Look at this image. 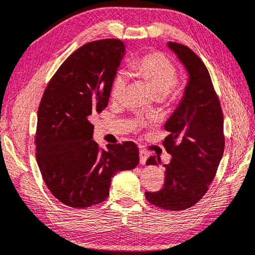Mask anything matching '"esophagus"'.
<instances>
[{"instance_id": "1", "label": "esophagus", "mask_w": 255, "mask_h": 255, "mask_svg": "<svg viewBox=\"0 0 255 255\" xmlns=\"http://www.w3.org/2000/svg\"><path fill=\"white\" fill-rule=\"evenodd\" d=\"M148 152L146 150H143V149H139V159H140V163L144 164L147 161V158H148Z\"/></svg>"}]
</instances>
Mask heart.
<instances>
[{
    "instance_id": "obj_1",
    "label": "heart",
    "mask_w": 255,
    "mask_h": 255,
    "mask_svg": "<svg viewBox=\"0 0 255 255\" xmlns=\"http://www.w3.org/2000/svg\"><path fill=\"white\" fill-rule=\"evenodd\" d=\"M131 68L139 77L146 81L153 94L164 102H177L183 94V84L178 79L174 64L160 52L142 55L131 62ZM127 88V77L123 73L116 74L111 87L113 101H121Z\"/></svg>"
}]
</instances>
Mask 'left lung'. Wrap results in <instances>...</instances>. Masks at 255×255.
Wrapping results in <instances>:
<instances>
[{
    "label": "left lung",
    "instance_id": "1",
    "mask_svg": "<svg viewBox=\"0 0 255 255\" xmlns=\"http://www.w3.org/2000/svg\"><path fill=\"white\" fill-rule=\"evenodd\" d=\"M190 75L182 102L168 119L162 140L172 159L163 164V186L146 191L147 200L161 209L181 211L201 200L213 181L226 146L223 113L210 74L198 55L186 45L169 43ZM161 161L148 158L147 164Z\"/></svg>",
    "mask_w": 255,
    "mask_h": 255
}]
</instances>
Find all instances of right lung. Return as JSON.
Here are the masks:
<instances>
[{
  "label": "right lung",
  "instance_id": "right-lung-1",
  "mask_svg": "<svg viewBox=\"0 0 255 255\" xmlns=\"http://www.w3.org/2000/svg\"><path fill=\"white\" fill-rule=\"evenodd\" d=\"M125 45L116 38L89 42L53 75L39 103L35 132L36 161L58 201L87 208L109 196L112 178L138 164V147L123 141L101 148L91 118L107 107Z\"/></svg>",
  "mask_w": 255,
  "mask_h": 255
}]
</instances>
